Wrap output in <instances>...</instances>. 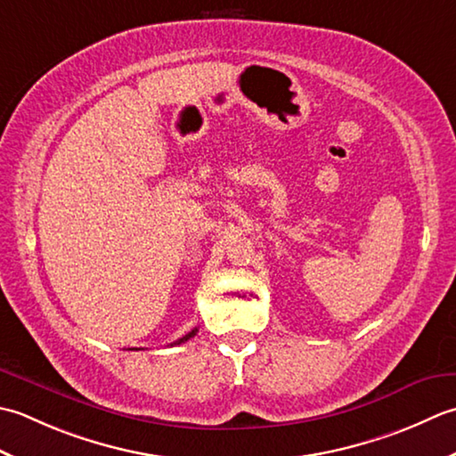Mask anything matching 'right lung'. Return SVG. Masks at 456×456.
<instances>
[{
	"label": "right lung",
	"mask_w": 456,
	"mask_h": 456,
	"mask_svg": "<svg viewBox=\"0 0 456 456\" xmlns=\"http://www.w3.org/2000/svg\"><path fill=\"white\" fill-rule=\"evenodd\" d=\"M194 334H197V329H194V330H191L189 334H184V337H183V338H179V340H176V342H175V345H181V342H187L189 338H192V337H194Z\"/></svg>",
	"instance_id": "obj_1"
}]
</instances>
